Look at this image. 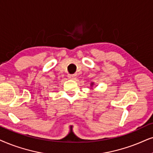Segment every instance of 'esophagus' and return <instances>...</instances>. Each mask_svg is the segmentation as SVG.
Returning <instances> with one entry per match:
<instances>
[{
	"instance_id": "esophagus-1",
	"label": "esophagus",
	"mask_w": 153,
	"mask_h": 153,
	"mask_svg": "<svg viewBox=\"0 0 153 153\" xmlns=\"http://www.w3.org/2000/svg\"><path fill=\"white\" fill-rule=\"evenodd\" d=\"M68 78L69 79H71V80H75V78H76V75L75 74H68Z\"/></svg>"
}]
</instances>
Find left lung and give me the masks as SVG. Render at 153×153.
Returning <instances> with one entry per match:
<instances>
[{"label":"left lung","mask_w":153,"mask_h":153,"mask_svg":"<svg viewBox=\"0 0 153 153\" xmlns=\"http://www.w3.org/2000/svg\"><path fill=\"white\" fill-rule=\"evenodd\" d=\"M91 85H93V84H91Z\"/></svg>","instance_id":"1"}]
</instances>
